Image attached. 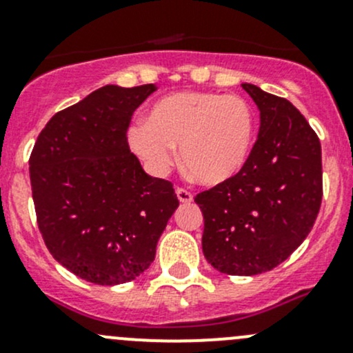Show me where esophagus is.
I'll use <instances>...</instances> for the list:
<instances>
[{
    "mask_svg": "<svg viewBox=\"0 0 353 353\" xmlns=\"http://www.w3.org/2000/svg\"><path fill=\"white\" fill-rule=\"evenodd\" d=\"M176 194H177V198H179L181 203H191V201H193V194H191L190 191L183 190V188H177Z\"/></svg>",
    "mask_w": 353,
    "mask_h": 353,
    "instance_id": "34e87169",
    "label": "esophagus"
}]
</instances>
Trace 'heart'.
Listing matches in <instances>:
<instances>
[{"label": "heart", "instance_id": "b5f03b06", "mask_svg": "<svg viewBox=\"0 0 353 353\" xmlns=\"http://www.w3.org/2000/svg\"><path fill=\"white\" fill-rule=\"evenodd\" d=\"M254 110L239 95L184 90L159 99L128 131L133 154L155 176L176 162L174 147L193 179L223 184L244 169L254 141Z\"/></svg>", "mask_w": 353, "mask_h": 353}]
</instances>
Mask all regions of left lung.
<instances>
[{"mask_svg": "<svg viewBox=\"0 0 353 353\" xmlns=\"http://www.w3.org/2000/svg\"><path fill=\"white\" fill-rule=\"evenodd\" d=\"M259 110V133L244 169L194 201L205 220L206 261L227 275L251 276L285 261L318 216L321 143L287 99L243 83Z\"/></svg>", "mask_w": 353, "mask_h": 353, "instance_id": "1", "label": "left lung"}]
</instances>
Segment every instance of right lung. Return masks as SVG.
Segmentation results:
<instances>
[{
	"instance_id": "1",
	"label": "right lung",
	"mask_w": 353,
	"mask_h": 353,
	"mask_svg": "<svg viewBox=\"0 0 353 353\" xmlns=\"http://www.w3.org/2000/svg\"><path fill=\"white\" fill-rule=\"evenodd\" d=\"M154 83L105 85L54 114L30 155L39 230L66 270L97 285L138 279L176 212L169 181L148 176L126 131Z\"/></svg>"
}]
</instances>
